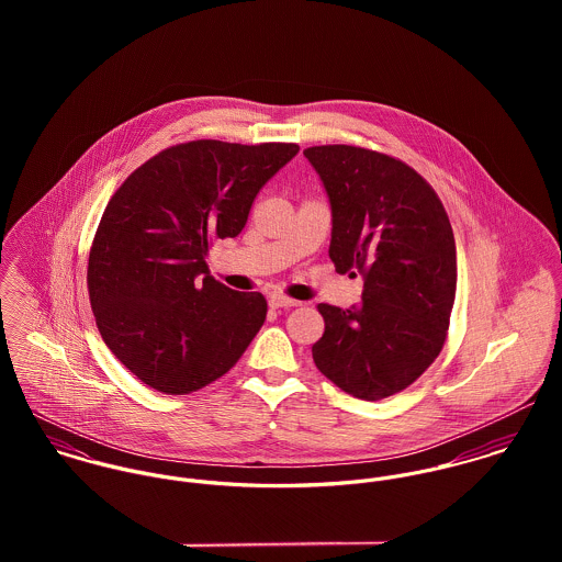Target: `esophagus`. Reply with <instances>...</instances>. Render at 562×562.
<instances>
[{
	"label": "esophagus",
	"mask_w": 562,
	"mask_h": 562,
	"mask_svg": "<svg viewBox=\"0 0 562 562\" xmlns=\"http://www.w3.org/2000/svg\"><path fill=\"white\" fill-rule=\"evenodd\" d=\"M268 301H270V307H274V310H292V307H299V305H301L299 301L288 299V296H283V294H272Z\"/></svg>",
	"instance_id": "1"
}]
</instances>
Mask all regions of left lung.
I'll return each mask as SVG.
<instances>
[{"mask_svg":"<svg viewBox=\"0 0 562 562\" xmlns=\"http://www.w3.org/2000/svg\"><path fill=\"white\" fill-rule=\"evenodd\" d=\"M303 154L330 201L328 257L339 272L363 274L359 307L318 305L324 335L312 355L346 394L383 401L443 348L457 294L452 225L430 183L404 161L350 145Z\"/></svg>","mask_w":562,"mask_h":562,"instance_id":"8db88e82","label":"left lung"}]
</instances>
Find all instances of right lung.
I'll return each instance as SVG.
<instances>
[{
	"label": "right lung",
	"mask_w": 562,
	"mask_h": 562,
	"mask_svg": "<svg viewBox=\"0 0 562 562\" xmlns=\"http://www.w3.org/2000/svg\"><path fill=\"white\" fill-rule=\"evenodd\" d=\"M296 154L294 143H181L112 194L86 281L105 346L138 381L183 396L238 363L268 305L216 281L205 257L240 234L257 192Z\"/></svg>",
	"instance_id": "right-lung-1"
}]
</instances>
